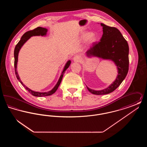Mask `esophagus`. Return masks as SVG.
I'll return each instance as SVG.
<instances>
[{
  "label": "esophagus",
  "mask_w": 147,
  "mask_h": 147,
  "mask_svg": "<svg viewBox=\"0 0 147 147\" xmlns=\"http://www.w3.org/2000/svg\"><path fill=\"white\" fill-rule=\"evenodd\" d=\"M80 59H81L80 57L78 56H75V57H74V58H73L74 61V62H79V61H80Z\"/></svg>",
  "instance_id": "1"
}]
</instances>
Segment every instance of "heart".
Masks as SVG:
<instances>
[{
  "instance_id": "heart-1",
  "label": "heart",
  "mask_w": 147,
  "mask_h": 147,
  "mask_svg": "<svg viewBox=\"0 0 147 147\" xmlns=\"http://www.w3.org/2000/svg\"><path fill=\"white\" fill-rule=\"evenodd\" d=\"M83 38L84 39L88 38V41L90 42H95L96 40L97 37L94 34H91L90 32H85L83 35Z\"/></svg>"
}]
</instances>
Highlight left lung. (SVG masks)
Instances as JSON below:
<instances>
[{
    "label": "left lung",
    "instance_id": "left-lung-1",
    "mask_svg": "<svg viewBox=\"0 0 147 147\" xmlns=\"http://www.w3.org/2000/svg\"><path fill=\"white\" fill-rule=\"evenodd\" d=\"M103 35L100 41L94 43L86 52L88 57H96L103 59L112 61L117 69V76L112 84L105 89L94 90L88 88V90L95 95H105L116 90L125 79L129 67V47L119 30L101 23Z\"/></svg>",
    "mask_w": 147,
    "mask_h": 147
}]
</instances>
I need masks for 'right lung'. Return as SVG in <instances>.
Masks as SVG:
<instances>
[{
    "instance_id": "1",
    "label": "right lung",
    "mask_w": 147,
    "mask_h": 147,
    "mask_svg": "<svg viewBox=\"0 0 147 147\" xmlns=\"http://www.w3.org/2000/svg\"><path fill=\"white\" fill-rule=\"evenodd\" d=\"M48 30L47 28H43L41 27H38L37 28H35L33 30H31V31H28V32H25L24 35H22V36L21 37L20 40L19 41V42L18 43V44L16 45L15 49H14V67H15V74L16 78L18 79V80L21 83L24 87L25 88L28 90V91L33 96H37V97H42V96H49L51 95H52L53 94H54L56 90H57L58 86H59V85L61 83V81L62 80L63 78V74L65 73V71L67 70L68 67L70 65L71 61L70 60H69L64 66V68H63V71L61 74V76L59 77L57 84L55 86V87L49 91L47 92H38V91H35L31 90L30 89H29L28 88L26 85H25L23 84V83L22 82V81L19 77V76L18 73V71H17V64H18V55H19V52L20 51V50L21 49L22 46L24 45V43L26 42L28 39L32 37V36H46L47 35V32Z\"/></svg>"
}]
</instances>
